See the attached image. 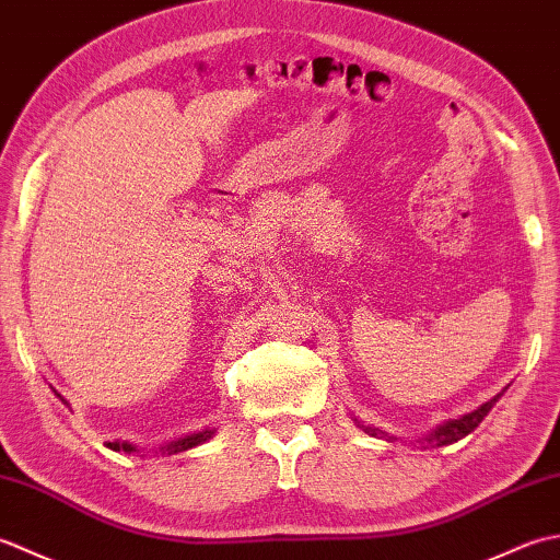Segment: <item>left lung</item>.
Segmentation results:
<instances>
[{
    "label": "left lung",
    "instance_id": "1",
    "mask_svg": "<svg viewBox=\"0 0 560 560\" xmlns=\"http://www.w3.org/2000/svg\"><path fill=\"white\" fill-rule=\"evenodd\" d=\"M498 399H501V395H495L493 399L481 404V407H479L477 411L462 416V419H455V421H447V423H443V425H438L435 431H433L431 435H428L425 440H428V443H431V445H435V447L457 443V440H462L464 435H469V433L474 431V428H477V425L483 421V416L493 409V404H495ZM361 428H363V431H365L368 435H380V431H377V428H373V425H361Z\"/></svg>",
    "mask_w": 560,
    "mask_h": 560
}]
</instances>
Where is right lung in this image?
Returning a JSON list of instances; mask_svg holds the SVG:
<instances>
[{"mask_svg": "<svg viewBox=\"0 0 560 560\" xmlns=\"http://www.w3.org/2000/svg\"><path fill=\"white\" fill-rule=\"evenodd\" d=\"M57 395V392H55ZM59 397V395H57ZM62 399V397H59ZM65 401V399H62ZM67 404V401H65ZM217 433L213 431V428H207V431H199V433H192V435H185V438H180V440H175V443H168L165 447H161L163 452H168V455H175V452H185V450H189V447H197V445H201V443H207V440ZM108 445L110 450H115V452H137V447L135 445H129V443H120V440H115V443H105Z\"/></svg>", "mask_w": 560, "mask_h": 560, "instance_id": "right-lung-1", "label": "right lung"}]
</instances>
